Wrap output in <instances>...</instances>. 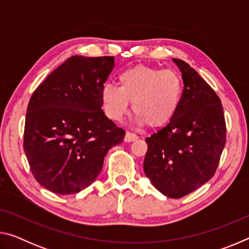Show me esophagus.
<instances>
[{"instance_id": "obj_1", "label": "esophagus", "mask_w": 249, "mask_h": 249, "mask_svg": "<svg viewBox=\"0 0 249 249\" xmlns=\"http://www.w3.org/2000/svg\"><path fill=\"white\" fill-rule=\"evenodd\" d=\"M138 138V136L136 134H133V133H130V132H127L126 133V135H125V138H124V141L125 142H134V141H136Z\"/></svg>"}]
</instances>
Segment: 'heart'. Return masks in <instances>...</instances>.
Listing matches in <instances>:
<instances>
[{"label": "heart", "instance_id": "1", "mask_svg": "<svg viewBox=\"0 0 249 249\" xmlns=\"http://www.w3.org/2000/svg\"><path fill=\"white\" fill-rule=\"evenodd\" d=\"M183 80L175 70L137 65L122 71L119 88L105 84L101 91L105 114L120 121L132 111L140 124L161 127L174 119L182 102Z\"/></svg>", "mask_w": 249, "mask_h": 249}]
</instances>
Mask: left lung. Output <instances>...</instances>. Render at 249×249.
Instances as JSON below:
<instances>
[{"instance_id":"left-lung-1","label":"left lung","mask_w":249,"mask_h":249,"mask_svg":"<svg viewBox=\"0 0 249 249\" xmlns=\"http://www.w3.org/2000/svg\"><path fill=\"white\" fill-rule=\"evenodd\" d=\"M174 61L182 74V102L174 119L145 140L144 171L158 191L179 199L215 174L226 142V124L215 91L187 62Z\"/></svg>"}]
</instances>
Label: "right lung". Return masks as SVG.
I'll use <instances>...</instances> for the list:
<instances>
[{
    "mask_svg": "<svg viewBox=\"0 0 249 249\" xmlns=\"http://www.w3.org/2000/svg\"><path fill=\"white\" fill-rule=\"evenodd\" d=\"M114 57L72 56L54 69L29 100L24 151L34 178L47 190L72 195L100 175L108 149L125 130L105 116L101 91Z\"/></svg>",
    "mask_w": 249,
    "mask_h": 249,
    "instance_id": "add662e5",
    "label": "right lung"
}]
</instances>
